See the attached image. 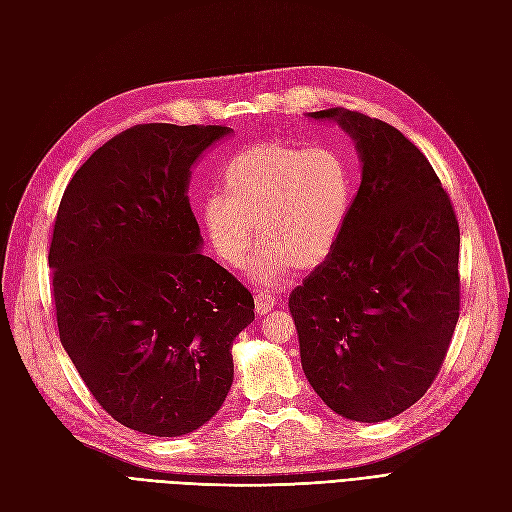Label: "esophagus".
<instances>
[{
  "label": "esophagus",
  "mask_w": 512,
  "mask_h": 512,
  "mask_svg": "<svg viewBox=\"0 0 512 512\" xmlns=\"http://www.w3.org/2000/svg\"><path fill=\"white\" fill-rule=\"evenodd\" d=\"M254 305H256V313L262 317V315H269V311L277 305V301H275V296H271V294H256Z\"/></svg>",
  "instance_id": "obj_1"
}]
</instances>
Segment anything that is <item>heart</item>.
I'll list each match as a JSON object with an SVG mask.
<instances>
[{"mask_svg":"<svg viewBox=\"0 0 512 512\" xmlns=\"http://www.w3.org/2000/svg\"><path fill=\"white\" fill-rule=\"evenodd\" d=\"M222 192L201 203V224L218 258L241 267L256 237L250 277L275 288L292 264L313 271L337 248L354 203V173L330 146L262 142L243 148L222 171Z\"/></svg>","mask_w":512,"mask_h":512,"instance_id":"heart-1","label":"heart"}]
</instances>
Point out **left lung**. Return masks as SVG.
<instances>
[{
  "label": "left lung",
  "mask_w": 512,
  "mask_h": 512,
  "mask_svg": "<svg viewBox=\"0 0 512 512\" xmlns=\"http://www.w3.org/2000/svg\"><path fill=\"white\" fill-rule=\"evenodd\" d=\"M307 118L354 139L362 182L337 248L290 294L301 364L345 419L377 424L428 392L460 317V226L428 158L383 120Z\"/></svg>",
  "instance_id": "obj_1"
}]
</instances>
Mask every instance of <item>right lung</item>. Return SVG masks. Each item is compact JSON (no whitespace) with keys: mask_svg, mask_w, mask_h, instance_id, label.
Instances as JSON below:
<instances>
[{"mask_svg":"<svg viewBox=\"0 0 512 512\" xmlns=\"http://www.w3.org/2000/svg\"><path fill=\"white\" fill-rule=\"evenodd\" d=\"M228 127L137 125L103 144L67 184L52 271L61 345L118 424L182 436L231 390L233 341L254 298L216 260L190 209L201 154Z\"/></svg>","mask_w":512,"mask_h":512,"instance_id":"add662e5","label":"right lung"}]
</instances>
